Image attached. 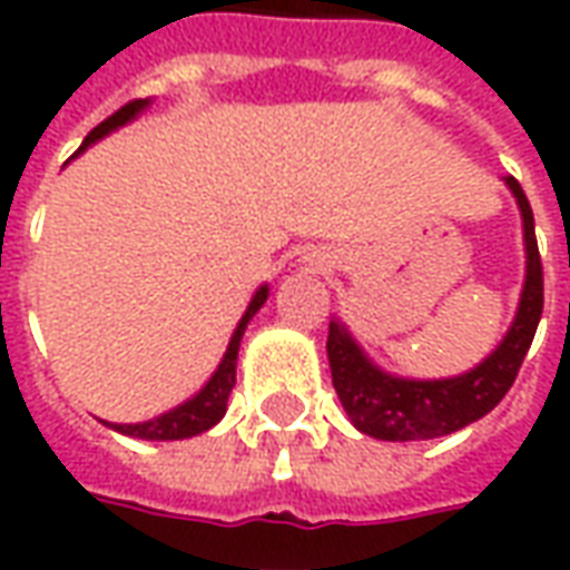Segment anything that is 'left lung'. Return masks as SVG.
Wrapping results in <instances>:
<instances>
[{
	"label": "left lung",
	"mask_w": 570,
	"mask_h": 570,
	"mask_svg": "<svg viewBox=\"0 0 570 570\" xmlns=\"http://www.w3.org/2000/svg\"><path fill=\"white\" fill-rule=\"evenodd\" d=\"M149 106V100H134V104L121 106L116 116H109L106 121H100L97 128L85 137V142L79 146V151H72V158H79L85 151L91 149L94 142H100L104 137H109L112 130L125 128L130 125L134 118L140 116L142 109ZM69 158V161H72ZM67 161V164H69ZM265 298H268V284H262L253 296H249L247 308L240 314V321H237L235 333H232V342L225 347L223 363L216 366V372L210 375V382L200 387L198 394L188 396L186 403H179L170 412H161V415H155L149 421H140V424H109L118 433H125V436H134V440H186V436H198L204 430H210L213 424H219L225 415V409H228V394H232V387H235V363H237V347H240V335L247 330V323L256 317V311L265 305Z\"/></svg>",
	"instance_id": "obj_1"
}]
</instances>
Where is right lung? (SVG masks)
<instances>
[{
	"label": "right lung",
	"instance_id": "1",
	"mask_svg": "<svg viewBox=\"0 0 570 570\" xmlns=\"http://www.w3.org/2000/svg\"><path fill=\"white\" fill-rule=\"evenodd\" d=\"M507 186L522 210L525 284H522V296H519V308H515L510 330L501 338V345L485 357V363L454 379H433V382L394 379L372 366L342 323L330 321L326 351L333 363V382L338 387L347 419L360 433L387 442L445 436L489 415L491 409L501 403L507 387L513 384L538 330L540 311H543V265H540L534 216H531L528 198L510 179Z\"/></svg>",
	"mask_w": 570,
	"mask_h": 570
}]
</instances>
